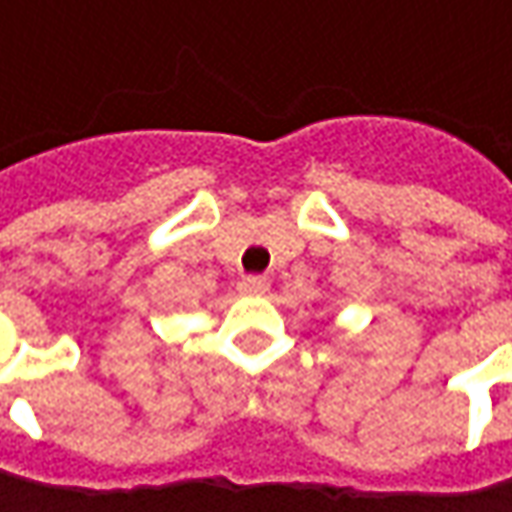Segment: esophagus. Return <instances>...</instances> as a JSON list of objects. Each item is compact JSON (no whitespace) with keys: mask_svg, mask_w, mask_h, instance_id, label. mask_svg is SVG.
<instances>
[{"mask_svg":"<svg viewBox=\"0 0 512 512\" xmlns=\"http://www.w3.org/2000/svg\"><path fill=\"white\" fill-rule=\"evenodd\" d=\"M267 287H270V282L265 276H247L239 282V293L242 296H262V293H267Z\"/></svg>","mask_w":512,"mask_h":512,"instance_id":"esophagus-1","label":"esophagus"}]
</instances>
